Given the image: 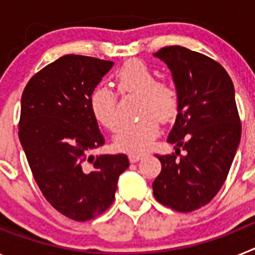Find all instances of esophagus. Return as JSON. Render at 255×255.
<instances>
[{
    "label": "esophagus",
    "instance_id": "obj_1",
    "mask_svg": "<svg viewBox=\"0 0 255 255\" xmlns=\"http://www.w3.org/2000/svg\"><path fill=\"white\" fill-rule=\"evenodd\" d=\"M144 157V154H139V153H130L129 154V161L131 163H135V162H138L139 159H141Z\"/></svg>",
    "mask_w": 255,
    "mask_h": 255
}]
</instances>
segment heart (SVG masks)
<instances>
[{"label": "heart", "mask_w": 255, "mask_h": 255, "mask_svg": "<svg viewBox=\"0 0 255 255\" xmlns=\"http://www.w3.org/2000/svg\"><path fill=\"white\" fill-rule=\"evenodd\" d=\"M119 93L139 94L138 115L140 119L124 124L115 136L119 150L145 152L159 132V120L168 123L179 114L180 94L175 84L157 80L155 73L140 60H129L114 75ZM93 117L103 128L115 131L120 124L117 96L107 87H97L89 97Z\"/></svg>", "instance_id": "1"}]
</instances>
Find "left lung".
Masks as SVG:
<instances>
[{"instance_id":"obj_1","label":"left lung","mask_w":255,"mask_h":255,"mask_svg":"<svg viewBox=\"0 0 255 255\" xmlns=\"http://www.w3.org/2000/svg\"><path fill=\"white\" fill-rule=\"evenodd\" d=\"M154 56L172 73L180 108L167 138L176 150L155 155L162 170L153 194L163 206L186 213L208 204L229 175L242 138L235 89L226 70L206 55L170 46Z\"/></svg>"}]
</instances>
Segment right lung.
<instances>
[{
    "label": "right lung",
    "instance_id": "right-lung-1",
    "mask_svg": "<svg viewBox=\"0 0 255 255\" xmlns=\"http://www.w3.org/2000/svg\"><path fill=\"white\" fill-rule=\"evenodd\" d=\"M112 61L66 55L38 71L21 96L19 139L42 194L56 211L88 221L114 203L125 154H91L105 138L89 97Z\"/></svg>",
    "mask_w": 255,
    "mask_h": 255
}]
</instances>
